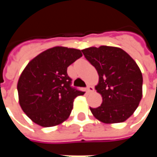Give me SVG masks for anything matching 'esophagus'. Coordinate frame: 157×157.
Masks as SVG:
<instances>
[{"label":"esophagus","instance_id":"esophagus-1","mask_svg":"<svg viewBox=\"0 0 157 157\" xmlns=\"http://www.w3.org/2000/svg\"><path fill=\"white\" fill-rule=\"evenodd\" d=\"M94 91V88H93V86H87V87H86V92H88V93H91Z\"/></svg>","mask_w":157,"mask_h":157}]
</instances>
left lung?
<instances>
[{"instance_id":"left-lung-1","label":"left lung","mask_w":157,"mask_h":157,"mask_svg":"<svg viewBox=\"0 0 157 157\" xmlns=\"http://www.w3.org/2000/svg\"><path fill=\"white\" fill-rule=\"evenodd\" d=\"M82 51L99 75L95 89L102 102L98 108H90L93 116L104 124L127 120L142 98L143 77L138 65L118 47L102 45Z\"/></svg>"}]
</instances>
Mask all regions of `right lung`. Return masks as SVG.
<instances>
[{
	"instance_id": "obj_1",
	"label": "right lung",
	"mask_w": 157,
	"mask_h": 157,
	"mask_svg": "<svg viewBox=\"0 0 157 157\" xmlns=\"http://www.w3.org/2000/svg\"><path fill=\"white\" fill-rule=\"evenodd\" d=\"M82 56L80 49L56 46L29 61L17 82L19 104L33 122L52 127L65 121L74 99L85 92L71 86L67 67Z\"/></svg>"
}]
</instances>
